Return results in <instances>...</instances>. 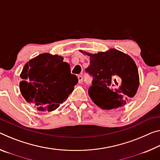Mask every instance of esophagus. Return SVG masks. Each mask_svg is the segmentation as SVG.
Listing matches in <instances>:
<instances>
[{
  "label": "esophagus",
  "mask_w": 160,
  "mask_h": 160,
  "mask_svg": "<svg viewBox=\"0 0 160 160\" xmlns=\"http://www.w3.org/2000/svg\"><path fill=\"white\" fill-rule=\"evenodd\" d=\"M78 82L79 83H82V81H83V78L82 75H78Z\"/></svg>",
  "instance_id": "1"
}]
</instances>
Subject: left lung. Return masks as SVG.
Segmentation results:
<instances>
[{
  "instance_id": "8db88e82",
  "label": "left lung",
  "mask_w": 160,
  "mask_h": 160,
  "mask_svg": "<svg viewBox=\"0 0 160 160\" xmlns=\"http://www.w3.org/2000/svg\"><path fill=\"white\" fill-rule=\"evenodd\" d=\"M84 53L90 56L85 71L92 77L88 94L96 105L111 110L124 105L135 96L139 82L138 70L129 55L115 49L97 54Z\"/></svg>"
}]
</instances>
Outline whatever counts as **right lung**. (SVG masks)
I'll return each instance as SVG.
<instances>
[{"label": "right lung", "mask_w": 160, "mask_h": 160, "mask_svg": "<svg viewBox=\"0 0 160 160\" xmlns=\"http://www.w3.org/2000/svg\"><path fill=\"white\" fill-rule=\"evenodd\" d=\"M20 90L25 100L40 111L55 110L68 98L77 84L68 62L57 55L43 53L25 65Z\"/></svg>", "instance_id": "1"}]
</instances>
